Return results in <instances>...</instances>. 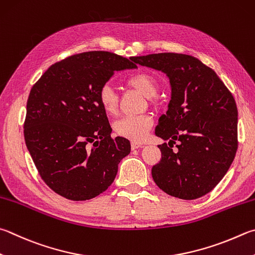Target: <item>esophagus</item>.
<instances>
[{"mask_svg": "<svg viewBox=\"0 0 255 255\" xmlns=\"http://www.w3.org/2000/svg\"><path fill=\"white\" fill-rule=\"evenodd\" d=\"M143 147L142 143H138V142H131V149H137V148H140Z\"/></svg>", "mask_w": 255, "mask_h": 255, "instance_id": "1", "label": "esophagus"}]
</instances>
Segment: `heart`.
<instances>
[{"label":"heart","instance_id":"obj_1","mask_svg":"<svg viewBox=\"0 0 255 255\" xmlns=\"http://www.w3.org/2000/svg\"><path fill=\"white\" fill-rule=\"evenodd\" d=\"M126 85L140 92L146 98H151L157 95L158 92V82L154 77L148 75V73H137V75L129 78L126 81ZM98 101L100 107L103 108L104 112L109 115L114 116L118 112V97L115 94L112 87L104 86L99 90ZM152 126V118L148 115L140 116H129V117H124L116 122L114 125L115 132L118 136L126 138L131 141H142L145 139L148 130Z\"/></svg>","mask_w":255,"mask_h":255}]
</instances>
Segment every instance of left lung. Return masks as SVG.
I'll return each mask as SVG.
<instances>
[{
  "instance_id": "obj_1",
  "label": "left lung",
  "mask_w": 255,
  "mask_h": 255,
  "mask_svg": "<svg viewBox=\"0 0 255 255\" xmlns=\"http://www.w3.org/2000/svg\"><path fill=\"white\" fill-rule=\"evenodd\" d=\"M131 60L164 72L172 90L155 135L172 145L158 146L161 159L151 169L152 179L170 196H204L228 173L237 154L238 108L232 94L214 70L192 55L165 52Z\"/></svg>"
}]
</instances>
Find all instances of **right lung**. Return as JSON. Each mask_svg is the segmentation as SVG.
<instances>
[{
	"label": "right lung",
	"instance_id": "obj_1",
	"mask_svg": "<svg viewBox=\"0 0 255 255\" xmlns=\"http://www.w3.org/2000/svg\"><path fill=\"white\" fill-rule=\"evenodd\" d=\"M136 68L122 55L90 51L52 64L32 87L24 139L40 176L59 195L86 201L113 184L130 142L110 136L98 94L115 71Z\"/></svg>",
	"mask_w": 255,
	"mask_h": 255
}]
</instances>
